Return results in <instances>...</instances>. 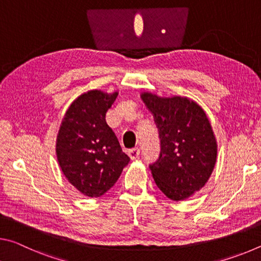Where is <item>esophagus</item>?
<instances>
[{"instance_id": "34e87169", "label": "esophagus", "mask_w": 261, "mask_h": 261, "mask_svg": "<svg viewBox=\"0 0 261 261\" xmlns=\"http://www.w3.org/2000/svg\"><path fill=\"white\" fill-rule=\"evenodd\" d=\"M127 154H129V156H130L131 160H135V159H137V158L139 156V154H140V149H139L138 147L132 148V149H130L129 152H127Z\"/></svg>"}]
</instances>
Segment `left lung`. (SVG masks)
Masks as SVG:
<instances>
[{
  "mask_svg": "<svg viewBox=\"0 0 261 261\" xmlns=\"http://www.w3.org/2000/svg\"><path fill=\"white\" fill-rule=\"evenodd\" d=\"M153 114L161 151L149 165L158 188L171 200L179 201L199 191L213 173L218 145L206 114L188 98H160L141 94Z\"/></svg>",
  "mask_w": 261,
  "mask_h": 261,
  "instance_id": "1",
  "label": "left lung"
}]
</instances>
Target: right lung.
<instances>
[{
  "label": "right lung",
  "mask_w": 261,
  "mask_h": 261,
  "mask_svg": "<svg viewBox=\"0 0 261 261\" xmlns=\"http://www.w3.org/2000/svg\"><path fill=\"white\" fill-rule=\"evenodd\" d=\"M93 90L73 101L56 139L57 161L67 179L87 197L102 196L116 183L130 158L106 122L117 98Z\"/></svg>",
  "instance_id": "1"
}]
</instances>
